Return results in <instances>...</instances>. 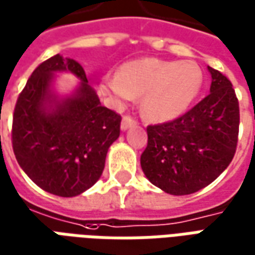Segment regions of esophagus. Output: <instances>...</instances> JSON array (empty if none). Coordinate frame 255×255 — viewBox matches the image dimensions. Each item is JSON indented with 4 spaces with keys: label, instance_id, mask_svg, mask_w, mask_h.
<instances>
[{
    "label": "esophagus",
    "instance_id": "1",
    "mask_svg": "<svg viewBox=\"0 0 255 255\" xmlns=\"http://www.w3.org/2000/svg\"><path fill=\"white\" fill-rule=\"evenodd\" d=\"M135 124H136V122H135V120H133L132 117H129V116H124V117H123V120H122V126H120V127H122L123 131H127L128 128L133 127V126H135Z\"/></svg>",
    "mask_w": 255,
    "mask_h": 255
}]
</instances>
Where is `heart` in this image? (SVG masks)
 <instances>
[{
  "mask_svg": "<svg viewBox=\"0 0 255 255\" xmlns=\"http://www.w3.org/2000/svg\"><path fill=\"white\" fill-rule=\"evenodd\" d=\"M202 83V71L192 61L144 57L124 63L116 75H105L100 89L119 108L135 95H143L144 116L153 122H169L187 111Z\"/></svg>",
  "mask_w": 255,
  "mask_h": 255,
  "instance_id": "1",
  "label": "heart"
}]
</instances>
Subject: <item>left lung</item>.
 <instances>
[{"label": "left lung", "mask_w": 255, "mask_h": 255, "mask_svg": "<svg viewBox=\"0 0 255 255\" xmlns=\"http://www.w3.org/2000/svg\"><path fill=\"white\" fill-rule=\"evenodd\" d=\"M210 94L176 120L147 127L142 171L151 184L172 195L199 191L225 171L239 133V102L232 83L208 67Z\"/></svg>", "instance_id": "obj_1"}]
</instances>
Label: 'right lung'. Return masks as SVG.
Returning <instances> with one entry per match:
<instances>
[{
	"mask_svg": "<svg viewBox=\"0 0 255 255\" xmlns=\"http://www.w3.org/2000/svg\"><path fill=\"white\" fill-rule=\"evenodd\" d=\"M61 72L81 80L72 95L54 90L55 75ZM120 123L116 112L101 105L83 67L56 54L36 67L17 98L12 126L16 160L42 190L76 197L102 175Z\"/></svg>",
	"mask_w": 255,
	"mask_h": 255,
	"instance_id": "obj_1",
	"label": "right lung"
}]
</instances>
